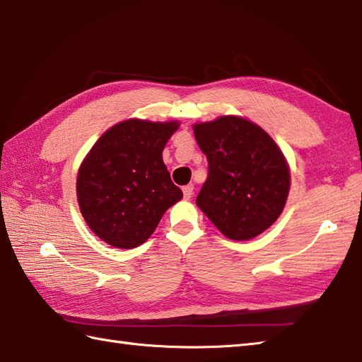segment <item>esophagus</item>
<instances>
[{"mask_svg": "<svg viewBox=\"0 0 362 362\" xmlns=\"http://www.w3.org/2000/svg\"><path fill=\"white\" fill-rule=\"evenodd\" d=\"M182 191H183V197L189 200L192 197V194H194V187H192V185H187V187L182 188Z\"/></svg>", "mask_w": 362, "mask_h": 362, "instance_id": "1", "label": "esophagus"}]
</instances>
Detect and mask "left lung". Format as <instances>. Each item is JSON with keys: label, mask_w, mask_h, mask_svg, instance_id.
Listing matches in <instances>:
<instances>
[{"label": "left lung", "mask_w": 362, "mask_h": 362, "mask_svg": "<svg viewBox=\"0 0 362 362\" xmlns=\"http://www.w3.org/2000/svg\"><path fill=\"white\" fill-rule=\"evenodd\" d=\"M208 158V177L196 199L217 230L250 240L276 222L290 191V170L268 134L242 117L192 126Z\"/></svg>", "instance_id": "obj_1"}]
</instances>
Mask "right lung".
I'll return each instance as SVG.
<instances>
[{
    "label": "right lung",
    "instance_id": "1",
    "mask_svg": "<svg viewBox=\"0 0 362 362\" xmlns=\"http://www.w3.org/2000/svg\"><path fill=\"white\" fill-rule=\"evenodd\" d=\"M177 122L129 119L109 128L77 175L80 211L89 228L115 248H136L183 197L163 163Z\"/></svg>",
    "mask_w": 362,
    "mask_h": 362
}]
</instances>
